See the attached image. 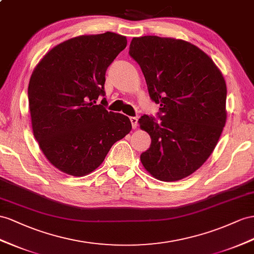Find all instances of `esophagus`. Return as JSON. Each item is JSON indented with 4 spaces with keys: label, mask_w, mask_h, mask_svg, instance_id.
I'll list each match as a JSON object with an SVG mask.
<instances>
[{
    "label": "esophagus",
    "mask_w": 254,
    "mask_h": 254,
    "mask_svg": "<svg viewBox=\"0 0 254 254\" xmlns=\"http://www.w3.org/2000/svg\"><path fill=\"white\" fill-rule=\"evenodd\" d=\"M129 120H131L132 127H133V128L135 129L136 127H137V126H138V119L136 118V117H131V118H129Z\"/></svg>",
    "instance_id": "obj_1"
}]
</instances>
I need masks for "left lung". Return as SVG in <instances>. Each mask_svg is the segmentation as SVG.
<instances>
[{"instance_id":"1","label":"left lung","mask_w":254,"mask_h":254,"mask_svg":"<svg viewBox=\"0 0 254 254\" xmlns=\"http://www.w3.org/2000/svg\"><path fill=\"white\" fill-rule=\"evenodd\" d=\"M129 56L139 64L160 120L144 115L139 127L151 137L140 154L158 180L177 181L203 165L226 122V83L209 56L195 45L171 37H134Z\"/></svg>"}]
</instances>
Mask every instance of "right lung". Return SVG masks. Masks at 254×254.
Returning a JSON list of instances; mask_svg holds the SVG:
<instances>
[{
  "instance_id": "add662e5",
  "label": "right lung",
  "mask_w": 254,
  "mask_h": 254,
  "mask_svg": "<svg viewBox=\"0 0 254 254\" xmlns=\"http://www.w3.org/2000/svg\"><path fill=\"white\" fill-rule=\"evenodd\" d=\"M113 32L69 38L43 57L31 75L28 96L34 137L58 170L81 177L99 167L116 141L131 132L128 117L101 104L105 73L127 47Z\"/></svg>"
}]
</instances>
